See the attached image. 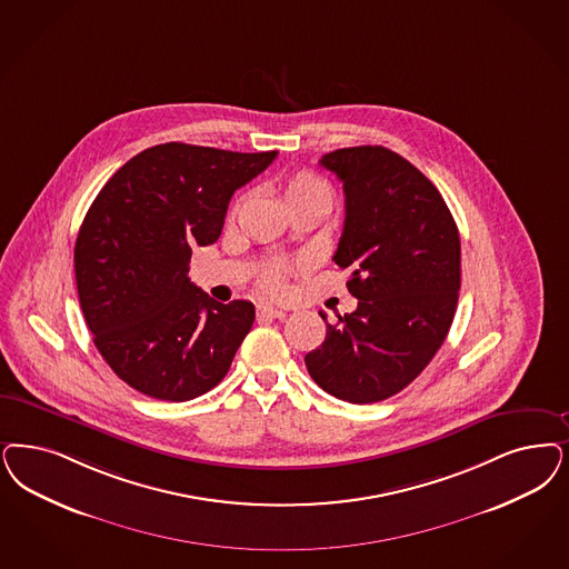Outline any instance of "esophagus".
<instances>
[{"mask_svg": "<svg viewBox=\"0 0 569 569\" xmlns=\"http://www.w3.org/2000/svg\"><path fill=\"white\" fill-rule=\"evenodd\" d=\"M286 311L283 309H274V307H269V305H262V307H258V317L262 319V317H269V319H283L286 317Z\"/></svg>", "mask_w": 569, "mask_h": 569, "instance_id": "1", "label": "esophagus"}]
</instances>
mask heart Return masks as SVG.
Wrapping results in <instances>:
<instances>
[{"mask_svg": "<svg viewBox=\"0 0 569 569\" xmlns=\"http://www.w3.org/2000/svg\"><path fill=\"white\" fill-rule=\"evenodd\" d=\"M281 196L286 206H298V203H313L330 212L333 206L332 187L321 177H317L309 170L295 172L292 177L286 178L281 184ZM290 271L288 264L274 262L264 274H262V286L271 295H283L286 292V273Z\"/></svg>", "mask_w": 569, "mask_h": 569, "instance_id": "1", "label": "heart"}]
</instances>
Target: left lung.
<instances>
[{"label": "left lung", "instance_id": "left-lung-1", "mask_svg": "<svg viewBox=\"0 0 569 569\" xmlns=\"http://www.w3.org/2000/svg\"><path fill=\"white\" fill-rule=\"evenodd\" d=\"M319 163L345 189L333 262L351 271L347 288L359 302L326 323V340L305 363L323 391L376 403L406 389L450 332L460 290L458 227L431 180L387 147L338 149Z\"/></svg>", "mask_w": 569, "mask_h": 569}]
</instances>
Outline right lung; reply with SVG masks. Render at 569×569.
Wrapping results in <instances>:
<instances>
[{
    "instance_id": "obj_1",
    "label": "right lung",
    "mask_w": 569,
    "mask_h": 569,
    "mask_svg": "<svg viewBox=\"0 0 569 569\" xmlns=\"http://www.w3.org/2000/svg\"><path fill=\"white\" fill-rule=\"evenodd\" d=\"M274 157L156 144L92 201L73 256L79 305L99 353L132 389L189 401L229 372L254 305H222L191 283V248L214 243L233 193Z\"/></svg>"
}]
</instances>
